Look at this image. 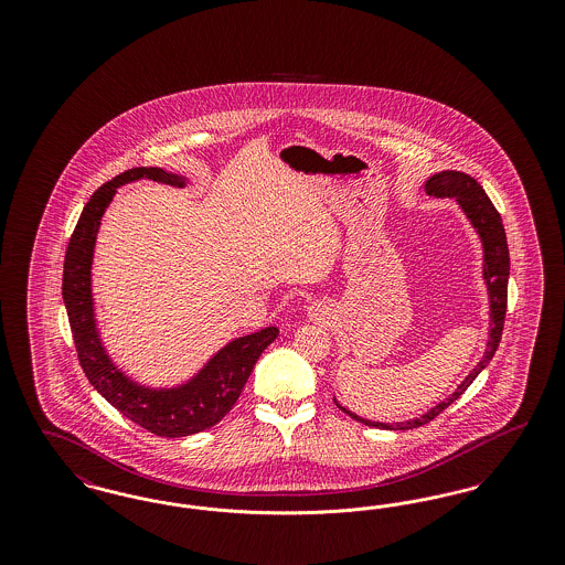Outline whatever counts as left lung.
<instances>
[{"label": "left lung", "instance_id": "obj_1", "mask_svg": "<svg viewBox=\"0 0 565 565\" xmlns=\"http://www.w3.org/2000/svg\"><path fill=\"white\" fill-rule=\"evenodd\" d=\"M426 192L434 194L438 199H456L457 205L461 207V212L468 217V222L472 224V228L477 231L479 239L483 243V279L487 286V295H489V339H487V348L481 362L468 373V376L457 385L456 392L445 398L443 403L431 406L428 413L401 422V424H381V422H371L364 419L355 413L348 411L345 406L337 403V406L348 413L351 419L371 426V428H383V430H413L419 428L424 424L431 422L436 415H440L449 404L456 403L457 398L470 387V383L479 376L484 366L491 362L493 353L500 345L502 339V330H504V316H507V300H509V273H511V256H509V243H507V233H504V224L502 217L498 214V210L493 207V203L489 201V196L484 194L483 186L470 178L468 173L461 171H440L430 175V180L426 182Z\"/></svg>", "mask_w": 565, "mask_h": 565}]
</instances>
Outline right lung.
Returning a JSON list of instances; mask_svg holds the SVG:
<instances>
[{
    "mask_svg": "<svg viewBox=\"0 0 565 565\" xmlns=\"http://www.w3.org/2000/svg\"><path fill=\"white\" fill-rule=\"evenodd\" d=\"M154 180L184 189L186 178L167 173L159 167H135L102 189L95 190L84 205L81 220L65 252L63 265V302L72 326L82 371L90 385L143 430L157 436L180 438L215 426L242 394L260 353L277 339L275 326L233 339L214 353L207 364L175 387H148L125 375L102 343L95 302H93V254L102 217L106 214L116 190L135 180Z\"/></svg>",
    "mask_w": 565,
    "mask_h": 565,
    "instance_id": "add662e5",
    "label": "right lung"
}]
</instances>
